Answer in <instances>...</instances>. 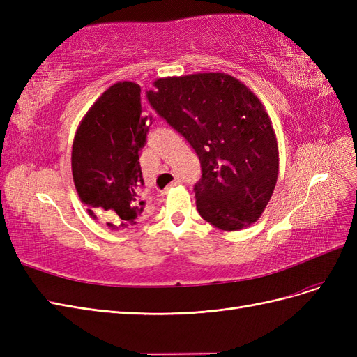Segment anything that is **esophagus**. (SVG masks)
I'll list each match as a JSON object with an SVG mask.
<instances>
[{
    "mask_svg": "<svg viewBox=\"0 0 357 357\" xmlns=\"http://www.w3.org/2000/svg\"><path fill=\"white\" fill-rule=\"evenodd\" d=\"M181 181H183V180H181L180 177H176V178H174V181H172L169 186H171V188H172V186H177V185H180V183H181Z\"/></svg>",
    "mask_w": 357,
    "mask_h": 357,
    "instance_id": "obj_1",
    "label": "esophagus"
}]
</instances>
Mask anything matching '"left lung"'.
<instances>
[{
    "mask_svg": "<svg viewBox=\"0 0 357 357\" xmlns=\"http://www.w3.org/2000/svg\"><path fill=\"white\" fill-rule=\"evenodd\" d=\"M155 86L149 104L201 162L193 188L201 218L222 231L256 222L278 174L277 139L261 101L223 73L159 79Z\"/></svg>",
    "mask_w": 357,
    "mask_h": 357,
    "instance_id": "8db88e82",
    "label": "left lung"
}]
</instances>
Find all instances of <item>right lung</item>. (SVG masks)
<instances>
[{
    "label": "right lung",
    "mask_w": 357,
    "mask_h": 357,
    "mask_svg": "<svg viewBox=\"0 0 357 357\" xmlns=\"http://www.w3.org/2000/svg\"><path fill=\"white\" fill-rule=\"evenodd\" d=\"M152 91L146 92V98ZM152 121V119H150ZM149 117L142 114V89L131 82L107 89L86 113L75 132L71 168L75 189L89 207L117 226L142 219L144 188L139 155L147 143Z\"/></svg>",
    "instance_id": "right-lung-1"
}]
</instances>
